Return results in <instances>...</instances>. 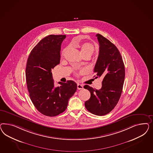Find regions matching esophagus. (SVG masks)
Wrapping results in <instances>:
<instances>
[{"mask_svg": "<svg viewBox=\"0 0 153 153\" xmlns=\"http://www.w3.org/2000/svg\"><path fill=\"white\" fill-rule=\"evenodd\" d=\"M83 85H81V84H79V83L77 84V89H78V90H82V89H83Z\"/></svg>", "mask_w": 153, "mask_h": 153, "instance_id": "34e87169", "label": "esophagus"}]
</instances>
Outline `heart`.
Here are the masks:
<instances>
[{"label":"heart","instance_id":"1","mask_svg":"<svg viewBox=\"0 0 153 153\" xmlns=\"http://www.w3.org/2000/svg\"><path fill=\"white\" fill-rule=\"evenodd\" d=\"M72 45L74 46V48H79L81 50V52L82 53V54L83 56L85 55H90L91 56L94 53V52L95 51V48L92 44L88 42H85L83 43H79V42H75L72 44ZM68 50V48H65L63 51H62V56H65V54L66 53V52ZM84 70H81L79 72V74H82L84 73Z\"/></svg>","mask_w":153,"mask_h":153}]
</instances>
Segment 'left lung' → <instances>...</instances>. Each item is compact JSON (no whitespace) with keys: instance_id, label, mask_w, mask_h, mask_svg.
Listing matches in <instances>:
<instances>
[{"instance_id":"left-lung-1","label":"left lung","mask_w":153,"mask_h":153,"mask_svg":"<svg viewBox=\"0 0 153 153\" xmlns=\"http://www.w3.org/2000/svg\"><path fill=\"white\" fill-rule=\"evenodd\" d=\"M99 44V53L94 67L95 79L102 77L99 90L85 85L91 97L85 102L88 111L97 116H104L116 107L122 91L125 68L120 52L112 42L102 35H96ZM94 76V77H95Z\"/></svg>"}]
</instances>
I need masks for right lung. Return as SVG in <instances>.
Instances as JSON below:
<instances>
[{"label":"right lung","instance_id":"right-lung-1","mask_svg":"<svg viewBox=\"0 0 153 153\" xmlns=\"http://www.w3.org/2000/svg\"><path fill=\"white\" fill-rule=\"evenodd\" d=\"M65 35H51L37 43L28 56L26 79L33 104L42 114L58 116L66 109L68 100L77 90L72 80L59 82L55 87L51 73L60 63V48Z\"/></svg>","mask_w":153,"mask_h":153}]
</instances>
